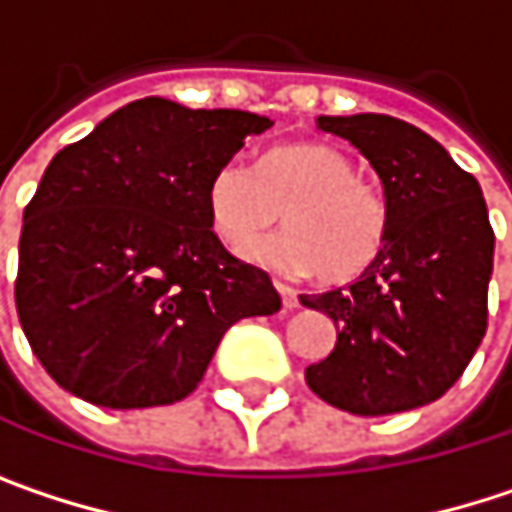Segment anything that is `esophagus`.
Here are the masks:
<instances>
[{"instance_id":"34e87169","label":"esophagus","mask_w":512,"mask_h":512,"mask_svg":"<svg viewBox=\"0 0 512 512\" xmlns=\"http://www.w3.org/2000/svg\"><path fill=\"white\" fill-rule=\"evenodd\" d=\"M275 290L281 293V302H284V308H299V293H296L293 287H287L284 281H275Z\"/></svg>"}]
</instances>
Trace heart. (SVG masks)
I'll return each mask as SVG.
<instances>
[{
  "instance_id": "1",
  "label": "heart",
  "mask_w": 512,
  "mask_h": 512,
  "mask_svg": "<svg viewBox=\"0 0 512 512\" xmlns=\"http://www.w3.org/2000/svg\"><path fill=\"white\" fill-rule=\"evenodd\" d=\"M207 213L234 255H246L284 213L290 231L257 246L252 257L290 275L320 272L332 284L361 278L379 260L391 228L385 192L358 177L344 151L320 142L278 145L257 168L219 165L207 186Z\"/></svg>"
}]
</instances>
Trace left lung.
I'll use <instances>...</instances> for the list:
<instances>
[{"label":"left lung","instance_id":"obj_1","mask_svg":"<svg viewBox=\"0 0 512 512\" xmlns=\"http://www.w3.org/2000/svg\"><path fill=\"white\" fill-rule=\"evenodd\" d=\"M356 145L391 207L379 260L347 287L302 296L338 326L308 388L353 415H391L439 400L486 335L495 234L480 183L424 130L388 115H320Z\"/></svg>","mask_w":512,"mask_h":512}]
</instances>
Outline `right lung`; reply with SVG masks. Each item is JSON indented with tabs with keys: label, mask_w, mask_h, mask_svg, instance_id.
I'll use <instances>...</instances> for the list:
<instances>
[{
	"label": "right lung",
	"mask_w": 512,
	"mask_h": 512,
	"mask_svg": "<svg viewBox=\"0 0 512 512\" xmlns=\"http://www.w3.org/2000/svg\"><path fill=\"white\" fill-rule=\"evenodd\" d=\"M269 127L145 97L52 156L23 210L14 302L64 391L106 409L177 403L237 320L281 308L207 213L216 168Z\"/></svg>",
	"instance_id": "add662e5"
}]
</instances>
